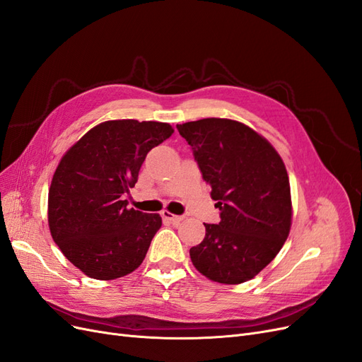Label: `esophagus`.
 <instances>
[{
	"mask_svg": "<svg viewBox=\"0 0 362 362\" xmlns=\"http://www.w3.org/2000/svg\"><path fill=\"white\" fill-rule=\"evenodd\" d=\"M161 216L164 218H168V221H170L173 225H180L184 221V216H175V214H170L169 211H163Z\"/></svg>",
	"mask_w": 362,
	"mask_h": 362,
	"instance_id": "1",
	"label": "esophagus"
}]
</instances>
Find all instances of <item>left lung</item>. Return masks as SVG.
I'll return each instance as SVG.
<instances>
[{
    "mask_svg": "<svg viewBox=\"0 0 362 362\" xmlns=\"http://www.w3.org/2000/svg\"><path fill=\"white\" fill-rule=\"evenodd\" d=\"M177 128L221 211V222L204 223V240L190 249L193 266L216 282H246L278 255L288 237L287 169L264 137L235 120L208 117Z\"/></svg>",
    "mask_w": 362,
    "mask_h": 362,
    "instance_id": "8db88e82",
    "label": "left lung"
}]
</instances>
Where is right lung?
Segmentation results:
<instances>
[{
	"instance_id": "right-lung-1",
	"label": "right lung",
	"mask_w": 362,
	"mask_h": 362,
	"mask_svg": "<svg viewBox=\"0 0 362 362\" xmlns=\"http://www.w3.org/2000/svg\"><path fill=\"white\" fill-rule=\"evenodd\" d=\"M173 133L169 124L108 120L63 156L48 193L54 242L87 276L110 281L136 270L161 226L160 214L127 208L148 152Z\"/></svg>"
}]
</instances>
